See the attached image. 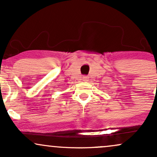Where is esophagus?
Segmentation results:
<instances>
[{
	"label": "esophagus",
	"mask_w": 157,
	"mask_h": 157,
	"mask_svg": "<svg viewBox=\"0 0 157 157\" xmlns=\"http://www.w3.org/2000/svg\"><path fill=\"white\" fill-rule=\"evenodd\" d=\"M82 80H83L84 82H87V81H89V77L87 76H83L82 77Z\"/></svg>",
	"instance_id": "34e87169"
}]
</instances>
